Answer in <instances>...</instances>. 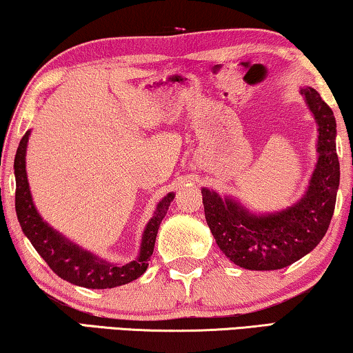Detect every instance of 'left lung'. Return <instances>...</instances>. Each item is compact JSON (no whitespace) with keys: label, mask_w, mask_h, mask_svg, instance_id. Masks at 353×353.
Instances as JSON below:
<instances>
[{"label":"left lung","mask_w":353,"mask_h":353,"mask_svg":"<svg viewBox=\"0 0 353 353\" xmlns=\"http://www.w3.org/2000/svg\"><path fill=\"white\" fill-rule=\"evenodd\" d=\"M299 94L316 124V164L303 197L279 212L254 213L239 199L202 188L203 212L218 247L248 270H277L293 264L320 243L328 231L339 189L333 111L314 88Z\"/></svg>","instance_id":"8db88e82"}]
</instances>
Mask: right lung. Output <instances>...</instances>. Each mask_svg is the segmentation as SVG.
<instances>
[{"mask_svg": "<svg viewBox=\"0 0 353 353\" xmlns=\"http://www.w3.org/2000/svg\"><path fill=\"white\" fill-rule=\"evenodd\" d=\"M32 130L22 137L19 143L17 152L14 159L15 175V213L20 223V228L28 237L39 256L49 264V268L66 282L78 285L84 288H114L121 285L130 283L148 269L157 231L162 219L167 214L168 205L175 199V194L168 192L157 203L154 214L148 221L145 231L141 234L140 252L134 261L117 264L99 254L89 252L73 240L65 237L62 232L54 229L48 221H44L39 212L34 207L32 191H30L27 176V146Z\"/></svg>", "mask_w": 353, "mask_h": 353, "instance_id": "right-lung-1", "label": "right lung"}]
</instances>
